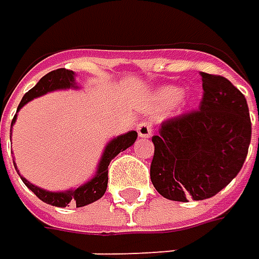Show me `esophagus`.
I'll return each mask as SVG.
<instances>
[{
  "label": "esophagus",
  "instance_id": "obj_1",
  "mask_svg": "<svg viewBox=\"0 0 259 259\" xmlns=\"http://www.w3.org/2000/svg\"><path fill=\"white\" fill-rule=\"evenodd\" d=\"M137 134L142 139H148L152 136V125L149 122H140L137 125Z\"/></svg>",
  "mask_w": 259,
  "mask_h": 259
}]
</instances>
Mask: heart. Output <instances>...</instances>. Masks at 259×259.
<instances>
[{"mask_svg": "<svg viewBox=\"0 0 259 259\" xmlns=\"http://www.w3.org/2000/svg\"><path fill=\"white\" fill-rule=\"evenodd\" d=\"M155 98L160 104L163 105H172L176 102L180 101L182 98V90L179 87H172V85H168V87H161L160 90H157V94Z\"/></svg>", "mask_w": 259, "mask_h": 259, "instance_id": "b5f03b06", "label": "heart"}]
</instances>
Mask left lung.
Instances as JSON below:
<instances>
[{
    "instance_id": "8db88e82",
    "label": "left lung",
    "mask_w": 259,
    "mask_h": 259,
    "mask_svg": "<svg viewBox=\"0 0 259 259\" xmlns=\"http://www.w3.org/2000/svg\"><path fill=\"white\" fill-rule=\"evenodd\" d=\"M200 110L161 123L152 137L151 182L168 200H206L228 186L247 157L252 123L243 93L223 76L201 73Z\"/></svg>"
}]
</instances>
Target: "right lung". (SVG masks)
I'll list each match as a JSON object with an SVG mask.
<instances>
[{"mask_svg": "<svg viewBox=\"0 0 259 259\" xmlns=\"http://www.w3.org/2000/svg\"><path fill=\"white\" fill-rule=\"evenodd\" d=\"M70 88H73V90L79 88L77 83H76L74 71H70V70H65V68L53 70V71L47 73L44 77H41L39 82L33 88L28 90L24 94L22 101L18 105V111L25 104H28L30 101L39 98V96H44V94L56 91V90H70ZM16 117H18V114H15V117H13L12 126L16 122ZM136 139H137V133L136 131H128L125 134H120V136L111 139L105 145V148H104V152H102L101 160H99V163H98L96 174L88 182H85L83 185H80L77 188L53 192V191H47V189H42V188L33 185V183H30L22 176H21V180L24 182V185L31 192H33L39 200H42L47 204H52V206H56V207H65L68 204H76V207L87 206L90 203H94V201H98L99 198H102V195L105 194L107 186H108V165H110V161L119 152H122L126 148H130L136 142ZM15 169H18L16 165H15ZM18 174H19V171H18Z\"/></svg>", "mask_w": 259, "mask_h": 259, "instance_id": "add662e5", "label": "right lung"}]
</instances>
